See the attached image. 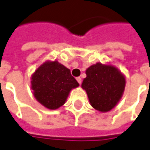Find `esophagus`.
I'll list each match as a JSON object with an SVG mask.
<instances>
[{
	"mask_svg": "<svg viewBox=\"0 0 150 150\" xmlns=\"http://www.w3.org/2000/svg\"><path fill=\"white\" fill-rule=\"evenodd\" d=\"M76 80L78 81V83L79 84H81V83H82V79L80 78V77H77V78H76Z\"/></svg>",
	"mask_w": 150,
	"mask_h": 150,
	"instance_id": "1",
	"label": "esophagus"
}]
</instances>
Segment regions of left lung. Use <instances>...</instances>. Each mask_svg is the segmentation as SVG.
Masks as SVG:
<instances>
[{
    "label": "left lung",
    "instance_id": "1",
    "mask_svg": "<svg viewBox=\"0 0 150 150\" xmlns=\"http://www.w3.org/2000/svg\"><path fill=\"white\" fill-rule=\"evenodd\" d=\"M86 75L81 87L86 91L91 105L102 113L111 110L123 94L125 76L113 65L100 62L90 66Z\"/></svg>",
    "mask_w": 150,
    "mask_h": 150
}]
</instances>
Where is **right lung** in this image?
Listing matches in <instances>:
<instances>
[{
    "mask_svg": "<svg viewBox=\"0 0 150 150\" xmlns=\"http://www.w3.org/2000/svg\"><path fill=\"white\" fill-rule=\"evenodd\" d=\"M31 85L37 101L49 110H57L79 84L65 66L57 61H46L32 74Z\"/></svg>",
    "mask_w": 150,
    "mask_h": 150,
    "instance_id": "add662e5",
    "label": "right lung"
}]
</instances>
